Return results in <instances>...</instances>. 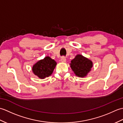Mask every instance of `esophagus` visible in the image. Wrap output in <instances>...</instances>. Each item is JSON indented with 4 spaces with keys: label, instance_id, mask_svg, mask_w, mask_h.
Returning <instances> with one entry per match:
<instances>
[{
    "label": "esophagus",
    "instance_id": "esophagus-1",
    "mask_svg": "<svg viewBox=\"0 0 123 123\" xmlns=\"http://www.w3.org/2000/svg\"><path fill=\"white\" fill-rule=\"evenodd\" d=\"M61 61L62 62H63V63H65V62H66V59L65 57H62L61 59Z\"/></svg>",
    "mask_w": 123,
    "mask_h": 123
}]
</instances>
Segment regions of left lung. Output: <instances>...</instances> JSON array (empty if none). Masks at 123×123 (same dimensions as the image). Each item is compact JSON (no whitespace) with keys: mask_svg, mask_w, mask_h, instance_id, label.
I'll return each mask as SVG.
<instances>
[{"mask_svg":"<svg viewBox=\"0 0 123 123\" xmlns=\"http://www.w3.org/2000/svg\"><path fill=\"white\" fill-rule=\"evenodd\" d=\"M70 67L74 74L78 77L83 78L87 76L92 67V61L81 54H77L71 61Z\"/></svg>","mask_w":123,"mask_h":123,"instance_id":"8db88e82","label":"left lung"}]
</instances>
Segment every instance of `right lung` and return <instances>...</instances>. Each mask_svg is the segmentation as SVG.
Segmentation results:
<instances>
[{
    "mask_svg": "<svg viewBox=\"0 0 123 123\" xmlns=\"http://www.w3.org/2000/svg\"><path fill=\"white\" fill-rule=\"evenodd\" d=\"M56 64L54 60L47 56L33 65V73L41 79H45L52 74Z\"/></svg>",
    "mask_w": 123,
    "mask_h": 123,
    "instance_id": "obj_1",
    "label": "right lung"
}]
</instances>
